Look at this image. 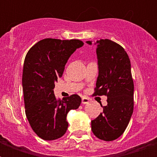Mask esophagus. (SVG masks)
<instances>
[{
    "mask_svg": "<svg viewBox=\"0 0 157 157\" xmlns=\"http://www.w3.org/2000/svg\"><path fill=\"white\" fill-rule=\"evenodd\" d=\"M81 101H82V104H87V103H90V99L88 98H86V97H83Z\"/></svg>",
    "mask_w": 157,
    "mask_h": 157,
    "instance_id": "1",
    "label": "esophagus"
}]
</instances>
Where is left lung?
<instances>
[{
    "label": "left lung",
    "instance_id": "obj_1",
    "mask_svg": "<svg viewBox=\"0 0 157 157\" xmlns=\"http://www.w3.org/2000/svg\"><path fill=\"white\" fill-rule=\"evenodd\" d=\"M91 45V41H86ZM98 76L94 95H106L107 105L91 121L97 138L113 141L124 132L134 110V81L131 64L124 48L108 39L95 42Z\"/></svg>",
    "mask_w": 157,
    "mask_h": 157
}]
</instances>
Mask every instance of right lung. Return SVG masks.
<instances>
[{
  "mask_svg": "<svg viewBox=\"0 0 157 157\" xmlns=\"http://www.w3.org/2000/svg\"><path fill=\"white\" fill-rule=\"evenodd\" d=\"M83 45L75 39L46 38L36 43L26 55L22 79L26 117L33 131L44 140L61 138L68 127L67 115L81 105L77 94L57 99L54 88L70 56Z\"/></svg>",
  "mask_w": 157,
  "mask_h": 157,
  "instance_id": "1",
  "label": "right lung"
}]
</instances>
